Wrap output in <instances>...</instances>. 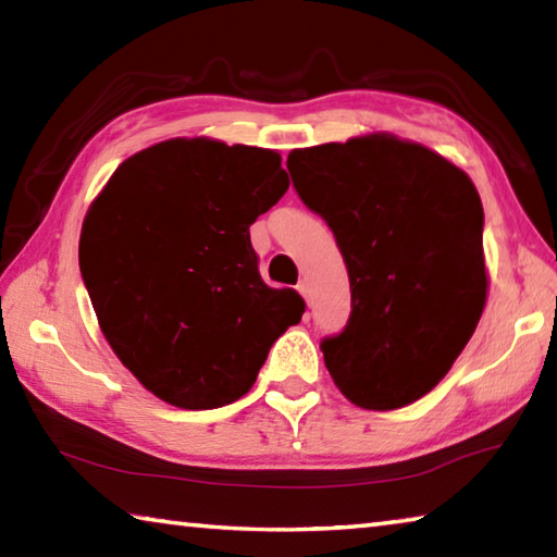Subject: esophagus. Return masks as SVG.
I'll use <instances>...</instances> for the list:
<instances>
[{
    "label": "esophagus",
    "instance_id": "esophagus-1",
    "mask_svg": "<svg viewBox=\"0 0 557 557\" xmlns=\"http://www.w3.org/2000/svg\"><path fill=\"white\" fill-rule=\"evenodd\" d=\"M297 292H299V295H301V297H305V299H309V285H307V282H305V280H301V282H299V285H297Z\"/></svg>",
    "mask_w": 557,
    "mask_h": 557
}]
</instances>
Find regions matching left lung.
Instances as JSON below:
<instances>
[{"mask_svg": "<svg viewBox=\"0 0 557 557\" xmlns=\"http://www.w3.org/2000/svg\"><path fill=\"white\" fill-rule=\"evenodd\" d=\"M292 186L342 250L351 314L322 338L348 400L393 410L445 379L486 301L484 209L471 178L393 135L292 149Z\"/></svg>", "mask_w": 557, "mask_h": 557, "instance_id": "obj_1", "label": "left lung"}]
</instances>
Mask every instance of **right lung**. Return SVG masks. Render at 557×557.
I'll use <instances>...</instances> for the list:
<instances>
[{
	"label": "right lung",
	"instance_id": "add662e5",
	"mask_svg": "<svg viewBox=\"0 0 557 557\" xmlns=\"http://www.w3.org/2000/svg\"><path fill=\"white\" fill-rule=\"evenodd\" d=\"M272 149L169 139L122 162L83 221L102 334L157 398L211 410L252 388L305 301L260 277L250 225L285 196Z\"/></svg>",
	"mask_w": 557,
	"mask_h": 557
}]
</instances>
